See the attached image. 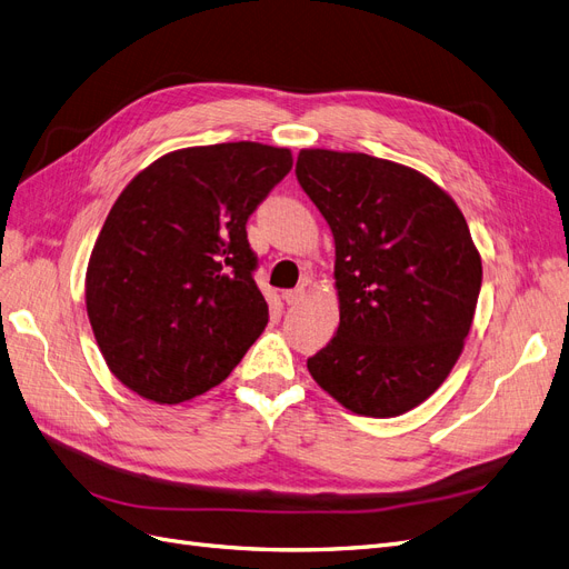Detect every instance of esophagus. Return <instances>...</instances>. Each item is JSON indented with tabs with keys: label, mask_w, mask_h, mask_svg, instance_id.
<instances>
[{
	"label": "esophagus",
	"mask_w": 569,
	"mask_h": 569,
	"mask_svg": "<svg viewBox=\"0 0 569 569\" xmlns=\"http://www.w3.org/2000/svg\"><path fill=\"white\" fill-rule=\"evenodd\" d=\"M283 300H286V305H300L302 300H305V288H292V290H286L283 292Z\"/></svg>",
	"instance_id": "obj_1"
}]
</instances>
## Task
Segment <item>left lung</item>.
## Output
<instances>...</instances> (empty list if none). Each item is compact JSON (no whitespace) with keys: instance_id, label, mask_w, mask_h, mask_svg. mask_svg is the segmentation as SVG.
Masks as SVG:
<instances>
[{"instance_id":"left-lung-1","label":"left lung","mask_w":569,"mask_h":569,"mask_svg":"<svg viewBox=\"0 0 569 569\" xmlns=\"http://www.w3.org/2000/svg\"><path fill=\"white\" fill-rule=\"evenodd\" d=\"M296 176L335 239L340 326L307 359L347 410L396 417L443 385L469 335L480 256L457 203L408 166L302 150Z\"/></svg>"}]
</instances>
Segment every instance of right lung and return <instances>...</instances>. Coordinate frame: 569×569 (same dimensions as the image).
Listing matches in <instances>:
<instances>
[{
  "label": "right lung",
  "instance_id": "1",
  "mask_svg": "<svg viewBox=\"0 0 569 569\" xmlns=\"http://www.w3.org/2000/svg\"><path fill=\"white\" fill-rule=\"evenodd\" d=\"M292 168L260 142L187 147L147 166L114 201L87 271L104 363L154 403L218 387L269 321L246 222Z\"/></svg>",
  "mask_w": 569,
  "mask_h": 569
}]
</instances>
